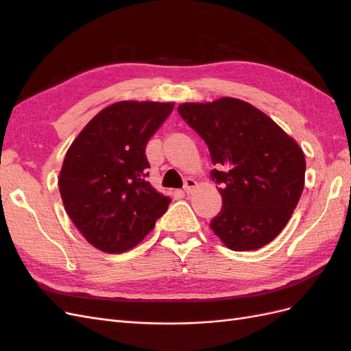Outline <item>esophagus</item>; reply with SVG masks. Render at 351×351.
I'll use <instances>...</instances> for the list:
<instances>
[{"mask_svg":"<svg viewBox=\"0 0 351 351\" xmlns=\"http://www.w3.org/2000/svg\"><path fill=\"white\" fill-rule=\"evenodd\" d=\"M196 186H197V183H196V180H195V178H187L186 182H184V192H186L187 195L193 193V192H195V189H196Z\"/></svg>","mask_w":351,"mask_h":351,"instance_id":"34e87169","label":"esophagus"}]
</instances>
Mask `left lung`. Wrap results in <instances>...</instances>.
<instances>
[{
  "label": "left lung",
  "mask_w": 351,
  "mask_h": 351,
  "mask_svg": "<svg viewBox=\"0 0 351 351\" xmlns=\"http://www.w3.org/2000/svg\"><path fill=\"white\" fill-rule=\"evenodd\" d=\"M178 114L205 141L218 170L219 214L209 227L231 250L267 246L291 218L304 187L306 161L297 142L249 102L219 98L186 102Z\"/></svg>",
  "instance_id": "left-lung-1"
}]
</instances>
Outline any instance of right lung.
<instances>
[{"label":"right lung","mask_w":351,"mask_h":351,"mask_svg":"<svg viewBox=\"0 0 351 351\" xmlns=\"http://www.w3.org/2000/svg\"><path fill=\"white\" fill-rule=\"evenodd\" d=\"M173 108L174 102H115L69 147L58 189L73 224L93 247L130 250L165 214L171 199L146 180L145 149Z\"/></svg>","instance_id":"right-lung-1"}]
</instances>
